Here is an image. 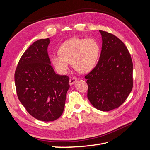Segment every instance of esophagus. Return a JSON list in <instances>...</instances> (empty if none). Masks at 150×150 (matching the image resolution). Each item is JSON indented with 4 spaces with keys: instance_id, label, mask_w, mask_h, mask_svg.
<instances>
[{
    "instance_id": "1",
    "label": "esophagus",
    "mask_w": 150,
    "mask_h": 150,
    "mask_svg": "<svg viewBox=\"0 0 150 150\" xmlns=\"http://www.w3.org/2000/svg\"><path fill=\"white\" fill-rule=\"evenodd\" d=\"M76 80H77V78H75V77H72V78H71L69 79V84L72 85L76 82Z\"/></svg>"
}]
</instances>
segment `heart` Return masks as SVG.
<instances>
[{"label": "heart", "mask_w": 150, "mask_h": 150, "mask_svg": "<svg viewBox=\"0 0 150 150\" xmlns=\"http://www.w3.org/2000/svg\"><path fill=\"white\" fill-rule=\"evenodd\" d=\"M99 51L98 44L93 39H72L61 46L60 54H53L52 62L61 73L68 69L70 62H72L76 70L84 73L93 69Z\"/></svg>", "instance_id": "b5f03b06"}]
</instances>
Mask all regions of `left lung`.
Instances as JSON below:
<instances>
[{
    "mask_svg": "<svg viewBox=\"0 0 150 150\" xmlns=\"http://www.w3.org/2000/svg\"><path fill=\"white\" fill-rule=\"evenodd\" d=\"M99 33L101 55L85 78L90 103L99 110L109 111L120 107L132 90L133 65L128 48L118 38L106 31Z\"/></svg>",
    "mask_w": 150,
    "mask_h": 150,
    "instance_id": "left-lung-1",
    "label": "left lung"
}]
</instances>
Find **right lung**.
Wrapping results in <instances>:
<instances>
[{"instance_id":"obj_1","label":"right lung","mask_w":150,"mask_h":150,"mask_svg":"<svg viewBox=\"0 0 150 150\" xmlns=\"http://www.w3.org/2000/svg\"><path fill=\"white\" fill-rule=\"evenodd\" d=\"M49 38L34 42L22 54L15 71L18 98L35 119L53 121L63 112L69 77L56 74L48 55Z\"/></svg>"}]
</instances>
